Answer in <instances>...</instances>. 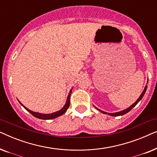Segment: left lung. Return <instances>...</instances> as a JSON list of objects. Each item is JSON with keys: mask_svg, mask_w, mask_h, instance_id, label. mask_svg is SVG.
Listing matches in <instances>:
<instances>
[{"mask_svg": "<svg viewBox=\"0 0 157 157\" xmlns=\"http://www.w3.org/2000/svg\"><path fill=\"white\" fill-rule=\"evenodd\" d=\"M147 86H146V87H145V89H144V90L143 91V92H142V94H141V96H139V98H138V99L136 100V101L135 102V103H134V104H133L132 106H131L130 107H128V108H127L126 109H125V110H123V111H119V112H117V113H106V112H105V111H101V110H100V109H97L96 108V107H95V108L96 109H98V111H101V113H105V114H106V113H108L109 115H110V116H112V117H118V116H122V115H124V114H125V113H128V111H130L131 110H132V109L134 108V107L136 106V105L138 104L139 103V101H140L141 98H143V96H144V94H145V92H146V91H147Z\"/></svg>", "mask_w": 157, "mask_h": 157, "instance_id": "left-lung-1", "label": "left lung"}]
</instances>
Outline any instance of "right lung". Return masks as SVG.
<instances>
[{
    "label": "right lung",
    "mask_w": 157,
    "mask_h": 157,
    "mask_svg": "<svg viewBox=\"0 0 157 157\" xmlns=\"http://www.w3.org/2000/svg\"><path fill=\"white\" fill-rule=\"evenodd\" d=\"M71 90L70 92H69V94H68V96L67 100H66V103L65 106H64L63 108H62L60 111H56V112H55V113H49V114H44H44H43V113H37V112H33V111H32L31 110H29V109H27L26 107H25L22 104H21L20 101H19V102H20V104L22 105V106L24 107V108L26 109V110L29 111V112L31 113V114L33 116V117L38 118V119H55V118H56L58 117H59V116L63 114V113L66 111V110H67L68 107H69V106H70V96H71Z\"/></svg>",
    "instance_id": "right-lung-1"
}]
</instances>
